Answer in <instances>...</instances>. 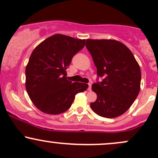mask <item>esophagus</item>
<instances>
[{
    "label": "esophagus",
    "mask_w": 158,
    "mask_h": 158,
    "mask_svg": "<svg viewBox=\"0 0 158 158\" xmlns=\"http://www.w3.org/2000/svg\"><path fill=\"white\" fill-rule=\"evenodd\" d=\"M91 86H92V84H90V83H89V86H88V91H91L92 90V88H91Z\"/></svg>",
    "instance_id": "esophagus-1"
}]
</instances>
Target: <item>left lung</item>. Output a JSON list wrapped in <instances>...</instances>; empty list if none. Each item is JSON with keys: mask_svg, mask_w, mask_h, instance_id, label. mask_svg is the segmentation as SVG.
<instances>
[{"mask_svg": "<svg viewBox=\"0 0 158 158\" xmlns=\"http://www.w3.org/2000/svg\"><path fill=\"white\" fill-rule=\"evenodd\" d=\"M90 52L102 82L92 85L97 95L91 108L99 116L114 118L130 108L140 90L141 70L133 54L123 44L115 40L87 39Z\"/></svg>", "mask_w": 158, "mask_h": 158, "instance_id": "8db88e82", "label": "left lung"}]
</instances>
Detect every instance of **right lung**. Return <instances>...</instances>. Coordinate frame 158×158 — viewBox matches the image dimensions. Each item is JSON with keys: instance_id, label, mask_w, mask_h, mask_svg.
<instances>
[{"instance_id": "1", "label": "right lung", "mask_w": 158, "mask_h": 158, "mask_svg": "<svg viewBox=\"0 0 158 158\" xmlns=\"http://www.w3.org/2000/svg\"><path fill=\"white\" fill-rule=\"evenodd\" d=\"M86 40L54 35L33 50L25 69V88L29 98L42 112L59 114L67 111L75 95L88 84L68 81L65 70Z\"/></svg>"}]
</instances>
